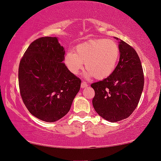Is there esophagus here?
I'll return each mask as SVG.
<instances>
[{
  "mask_svg": "<svg viewBox=\"0 0 161 161\" xmlns=\"http://www.w3.org/2000/svg\"><path fill=\"white\" fill-rule=\"evenodd\" d=\"M88 86H89V85H88L86 82H84V81H83V82L81 83V88H82V89H84V88L87 87Z\"/></svg>",
  "mask_w": 161,
  "mask_h": 161,
  "instance_id": "34e87169",
  "label": "esophagus"
}]
</instances>
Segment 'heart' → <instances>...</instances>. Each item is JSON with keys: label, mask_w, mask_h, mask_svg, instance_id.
Instances as JSON below:
<instances>
[{"label": "heart", "mask_w": 161, "mask_h": 161, "mask_svg": "<svg viewBox=\"0 0 161 161\" xmlns=\"http://www.w3.org/2000/svg\"><path fill=\"white\" fill-rule=\"evenodd\" d=\"M120 56L117 43L112 39H94L79 44L64 56V64L73 75H78L84 65L86 78L94 76L105 79L113 73Z\"/></svg>", "instance_id": "1"}]
</instances>
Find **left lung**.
<instances>
[{
    "label": "left lung",
    "instance_id": "8db88e82",
    "mask_svg": "<svg viewBox=\"0 0 161 161\" xmlns=\"http://www.w3.org/2000/svg\"><path fill=\"white\" fill-rule=\"evenodd\" d=\"M120 58L115 70L104 80L93 83L92 104L105 119L115 122L130 116L140 100L144 78L141 60L133 47L124 41L119 45Z\"/></svg>",
    "mask_w": 161,
    "mask_h": 161
}]
</instances>
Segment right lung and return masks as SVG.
Returning <instances> with one entry per match:
<instances>
[{
  "label": "right lung",
  "mask_w": 161,
  "mask_h": 161,
  "mask_svg": "<svg viewBox=\"0 0 161 161\" xmlns=\"http://www.w3.org/2000/svg\"><path fill=\"white\" fill-rule=\"evenodd\" d=\"M65 51L56 37L31 43L19 65V92L28 111L39 119L53 122L69 112L81 80L67 69Z\"/></svg>",
  "instance_id": "obj_1"
}]
</instances>
